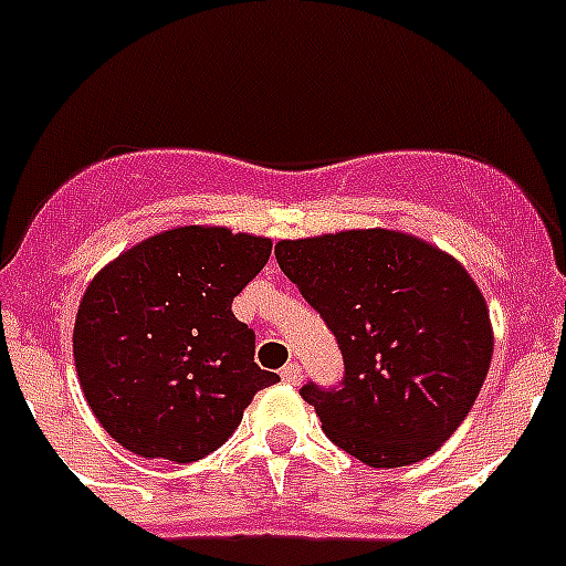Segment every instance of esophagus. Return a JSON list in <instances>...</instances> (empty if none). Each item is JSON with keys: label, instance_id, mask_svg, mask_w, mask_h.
<instances>
[{"label": "esophagus", "instance_id": "esophagus-1", "mask_svg": "<svg viewBox=\"0 0 566 566\" xmlns=\"http://www.w3.org/2000/svg\"><path fill=\"white\" fill-rule=\"evenodd\" d=\"M280 377H283V382L297 385L300 382V365L297 363H286L283 368H280Z\"/></svg>", "mask_w": 566, "mask_h": 566}]
</instances>
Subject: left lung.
<instances>
[{
	"instance_id": "1",
	"label": "left lung",
	"mask_w": 566,
	"mask_h": 566,
	"mask_svg": "<svg viewBox=\"0 0 566 566\" xmlns=\"http://www.w3.org/2000/svg\"><path fill=\"white\" fill-rule=\"evenodd\" d=\"M277 263L339 343L337 391L303 385L323 431L368 468L431 457L464 422L493 357L484 294L468 269L397 229L277 240Z\"/></svg>"
}]
</instances>
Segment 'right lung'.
<instances>
[{"instance_id": "add662e5", "label": "right lung", "mask_w": 566, "mask_h": 566, "mask_svg": "<svg viewBox=\"0 0 566 566\" xmlns=\"http://www.w3.org/2000/svg\"><path fill=\"white\" fill-rule=\"evenodd\" d=\"M272 240L175 227L113 258L84 289L73 326L78 385L115 442L144 459L195 462L234 433L260 388L254 332L232 300Z\"/></svg>"}]
</instances>
